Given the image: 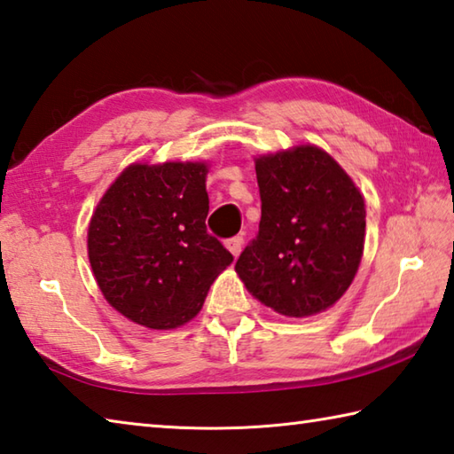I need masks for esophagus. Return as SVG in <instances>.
I'll use <instances>...</instances> for the list:
<instances>
[{"label": "esophagus", "instance_id": "esophagus-1", "mask_svg": "<svg viewBox=\"0 0 454 454\" xmlns=\"http://www.w3.org/2000/svg\"><path fill=\"white\" fill-rule=\"evenodd\" d=\"M226 246H228V250L232 252L234 258H238V254L242 252L244 238H242V236H234V238H230V240H226Z\"/></svg>", "mask_w": 454, "mask_h": 454}]
</instances>
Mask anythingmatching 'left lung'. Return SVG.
<instances>
[{"label": "left lung", "mask_w": 454, "mask_h": 454, "mask_svg": "<svg viewBox=\"0 0 454 454\" xmlns=\"http://www.w3.org/2000/svg\"><path fill=\"white\" fill-rule=\"evenodd\" d=\"M260 230L236 262L248 292L282 316L327 309L356 278L365 202L332 156L298 146L255 160Z\"/></svg>", "instance_id": "obj_1"}]
</instances>
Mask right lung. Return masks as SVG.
<instances>
[{
	"instance_id": "add662e5",
	"label": "right lung",
	"mask_w": 454,
	"mask_h": 454,
	"mask_svg": "<svg viewBox=\"0 0 454 454\" xmlns=\"http://www.w3.org/2000/svg\"><path fill=\"white\" fill-rule=\"evenodd\" d=\"M206 164H133L98 202L89 262L111 306L138 325L175 329L200 311L230 254L206 230Z\"/></svg>"
}]
</instances>
